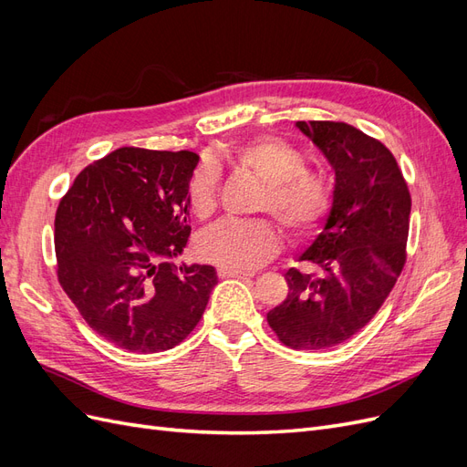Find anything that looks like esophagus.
<instances>
[{
	"label": "esophagus",
	"instance_id": "1",
	"mask_svg": "<svg viewBox=\"0 0 467 467\" xmlns=\"http://www.w3.org/2000/svg\"><path fill=\"white\" fill-rule=\"evenodd\" d=\"M218 276L220 278H251V273L244 271H230V268H218Z\"/></svg>",
	"mask_w": 467,
	"mask_h": 467
}]
</instances>
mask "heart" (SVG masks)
Listing matches in <instances>:
<instances>
[{
	"instance_id": "b5f03b06",
	"label": "heart",
	"mask_w": 467,
	"mask_h": 467,
	"mask_svg": "<svg viewBox=\"0 0 467 467\" xmlns=\"http://www.w3.org/2000/svg\"><path fill=\"white\" fill-rule=\"evenodd\" d=\"M228 161L265 182L257 212L275 216L292 239L316 234L331 214L335 185L327 173L306 167V155L285 140L253 138L225 151ZM189 208L208 218L218 204V171L201 165L187 185ZM280 249V235L268 220H222L199 237L202 259L230 271H251L271 261Z\"/></svg>"
}]
</instances>
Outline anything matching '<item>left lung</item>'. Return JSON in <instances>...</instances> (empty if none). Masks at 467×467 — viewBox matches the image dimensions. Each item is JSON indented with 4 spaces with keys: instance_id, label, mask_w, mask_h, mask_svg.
Listing matches in <instances>:
<instances>
[{
    "instance_id": "obj_1",
    "label": "left lung",
    "mask_w": 467,
    "mask_h": 467,
    "mask_svg": "<svg viewBox=\"0 0 467 467\" xmlns=\"http://www.w3.org/2000/svg\"><path fill=\"white\" fill-rule=\"evenodd\" d=\"M296 126L335 169V202L300 261L288 296L266 314L278 341L296 350L345 343L386 302L407 261L411 194L393 153L347 122L298 120Z\"/></svg>"
}]
</instances>
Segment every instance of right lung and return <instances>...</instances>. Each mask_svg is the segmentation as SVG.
<instances>
[{"mask_svg": "<svg viewBox=\"0 0 467 467\" xmlns=\"http://www.w3.org/2000/svg\"><path fill=\"white\" fill-rule=\"evenodd\" d=\"M199 155L119 148L76 177L56 210V275L89 327L129 352L185 341L218 285L214 266L181 265L187 185Z\"/></svg>", "mask_w": 467, "mask_h": 467, "instance_id": "obj_1", "label": "right lung"}]
</instances>
